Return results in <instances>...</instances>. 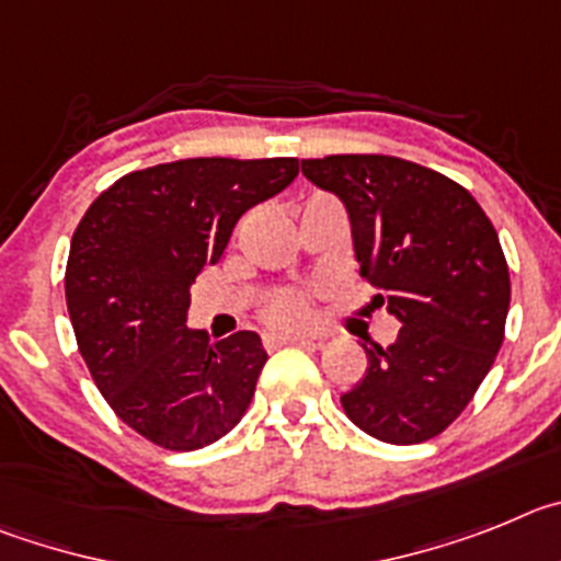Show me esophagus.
Instances as JSON below:
<instances>
[{
  "label": "esophagus",
  "mask_w": 561,
  "mask_h": 561,
  "mask_svg": "<svg viewBox=\"0 0 561 561\" xmlns=\"http://www.w3.org/2000/svg\"><path fill=\"white\" fill-rule=\"evenodd\" d=\"M265 343L268 346H282V343H301V346H321V337H310V335H290V332H276V335H268L265 337Z\"/></svg>",
  "instance_id": "esophagus-1"
}]
</instances>
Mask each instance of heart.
I'll list each match as a JSON object with an SVG mask.
<instances>
[{"instance_id":"obj_1","label":"heart","mask_w":561,"mask_h":561,"mask_svg":"<svg viewBox=\"0 0 561 561\" xmlns=\"http://www.w3.org/2000/svg\"><path fill=\"white\" fill-rule=\"evenodd\" d=\"M271 327H282V330H290V327H307L312 324L316 318V307H312L310 293L305 290H285L282 296H276L274 301L265 310Z\"/></svg>"}]
</instances>
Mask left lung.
<instances>
[{
    "label": "left lung",
    "mask_w": 561,
    "mask_h": 561,
    "mask_svg": "<svg viewBox=\"0 0 561 561\" xmlns=\"http://www.w3.org/2000/svg\"><path fill=\"white\" fill-rule=\"evenodd\" d=\"M307 181L350 211L360 276L402 324L391 346H363L366 375L341 397L346 416L388 444L453 425L501 352L512 282L478 201L447 175L377 153L305 159Z\"/></svg>",
    "instance_id": "1"
}]
</instances>
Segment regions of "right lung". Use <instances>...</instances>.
Here are the masks:
<instances>
[{"label":"right lung","mask_w":561,"mask_h":561,"mask_svg":"<svg viewBox=\"0 0 561 561\" xmlns=\"http://www.w3.org/2000/svg\"><path fill=\"white\" fill-rule=\"evenodd\" d=\"M296 175V159L156 164L114 181L75 229L64 287L80 355L111 411L164 450L218 442L254 397L260 335L190 330V285Z\"/></svg>","instance_id":"obj_1"}]
</instances>
